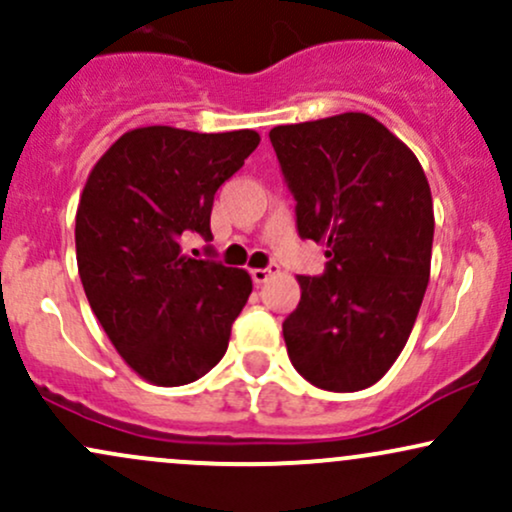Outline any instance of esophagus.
Listing matches in <instances>:
<instances>
[{
	"instance_id": "esophagus-1",
	"label": "esophagus",
	"mask_w": 512,
	"mask_h": 512,
	"mask_svg": "<svg viewBox=\"0 0 512 512\" xmlns=\"http://www.w3.org/2000/svg\"><path fill=\"white\" fill-rule=\"evenodd\" d=\"M279 272V267H276V264H269V267H262V269H252V281H255V284H267L269 281V276L272 274H276Z\"/></svg>"
}]
</instances>
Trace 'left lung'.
<instances>
[{
	"label": "left lung",
	"mask_w": 512,
	"mask_h": 512,
	"mask_svg": "<svg viewBox=\"0 0 512 512\" xmlns=\"http://www.w3.org/2000/svg\"><path fill=\"white\" fill-rule=\"evenodd\" d=\"M303 240L325 272L298 276L284 320L293 368L330 392L375 385L407 344L431 274L433 199L424 168L366 113L269 132Z\"/></svg>",
	"instance_id": "obj_1"
}]
</instances>
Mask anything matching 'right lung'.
<instances>
[{
  "label": "right lung",
  "mask_w": 512,
  "mask_h": 512,
  "mask_svg": "<svg viewBox=\"0 0 512 512\" xmlns=\"http://www.w3.org/2000/svg\"><path fill=\"white\" fill-rule=\"evenodd\" d=\"M257 144L252 129L139 127L88 175L74 233L81 284L117 354L149 383H195L226 354L252 279L185 255L182 240L214 238L216 190Z\"/></svg>",
  "instance_id": "obj_1"
}]
</instances>
